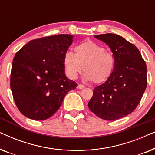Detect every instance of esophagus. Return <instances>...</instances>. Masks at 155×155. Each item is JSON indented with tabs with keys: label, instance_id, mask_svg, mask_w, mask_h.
Masks as SVG:
<instances>
[{
	"label": "esophagus",
	"instance_id": "34e87169",
	"mask_svg": "<svg viewBox=\"0 0 155 155\" xmlns=\"http://www.w3.org/2000/svg\"><path fill=\"white\" fill-rule=\"evenodd\" d=\"M77 87H78V89H79V90H82V89H84V87H85V86L83 85V84H79L78 85Z\"/></svg>",
	"mask_w": 155,
	"mask_h": 155
}]
</instances>
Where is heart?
I'll use <instances>...</instances> for the list:
<instances>
[{"instance_id": "heart-1", "label": "heart", "mask_w": 155, "mask_h": 155, "mask_svg": "<svg viewBox=\"0 0 155 155\" xmlns=\"http://www.w3.org/2000/svg\"><path fill=\"white\" fill-rule=\"evenodd\" d=\"M75 51H67L63 58L65 73L71 79H76L82 69L84 79L94 83H101L111 75L115 60L103 46L88 40L76 46Z\"/></svg>"}]
</instances>
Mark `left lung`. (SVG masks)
<instances>
[{
	"label": "left lung",
	"instance_id": "1",
	"mask_svg": "<svg viewBox=\"0 0 155 155\" xmlns=\"http://www.w3.org/2000/svg\"><path fill=\"white\" fill-rule=\"evenodd\" d=\"M111 48L115 67L107 81L97 86L88 107L95 115L115 120L132 113L147 87V66L136 46L119 35H94Z\"/></svg>",
	"mask_w": 155,
	"mask_h": 155
}]
</instances>
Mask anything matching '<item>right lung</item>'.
I'll list each match as a JSON object with an SVG mask.
<instances>
[{
  "label": "right lung",
  "mask_w": 155,
  "mask_h": 155,
  "mask_svg": "<svg viewBox=\"0 0 155 155\" xmlns=\"http://www.w3.org/2000/svg\"><path fill=\"white\" fill-rule=\"evenodd\" d=\"M73 38L58 35L34 39L16 53L10 88L17 107L25 116L47 119L58 111L65 94L77 87L65 76L63 63Z\"/></svg>",
  "instance_id": "add662e5"
}]
</instances>
